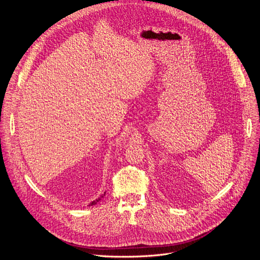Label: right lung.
<instances>
[{
	"label": "right lung",
	"mask_w": 260,
	"mask_h": 260,
	"mask_svg": "<svg viewBox=\"0 0 260 260\" xmlns=\"http://www.w3.org/2000/svg\"><path fill=\"white\" fill-rule=\"evenodd\" d=\"M99 201H100V199H99V200H96V201H95V202H92V203H91V204H90V205H93V204H95V203H96V202H99Z\"/></svg>",
	"instance_id": "1"
}]
</instances>
